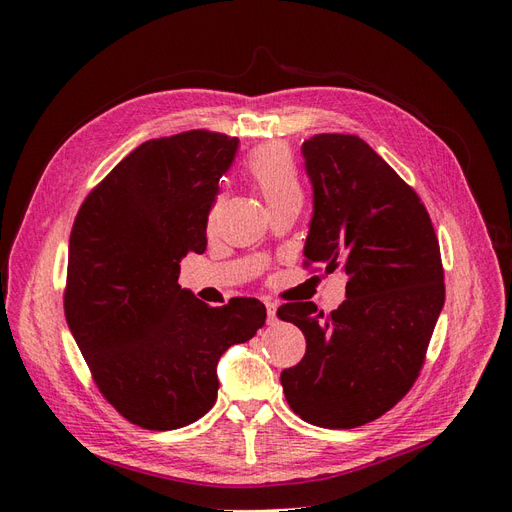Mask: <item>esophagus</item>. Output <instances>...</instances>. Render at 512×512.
Masks as SVG:
<instances>
[{
	"label": "esophagus",
	"mask_w": 512,
	"mask_h": 512,
	"mask_svg": "<svg viewBox=\"0 0 512 512\" xmlns=\"http://www.w3.org/2000/svg\"><path fill=\"white\" fill-rule=\"evenodd\" d=\"M265 305H267V320L273 324L275 320H277V305L273 303V301H265Z\"/></svg>",
	"instance_id": "34e87169"
}]
</instances>
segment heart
<instances>
[{
  "label": "heart",
  "instance_id": "1",
  "mask_svg": "<svg viewBox=\"0 0 512 512\" xmlns=\"http://www.w3.org/2000/svg\"><path fill=\"white\" fill-rule=\"evenodd\" d=\"M245 175L254 181L262 198L267 200V205H275L288 196H299L301 185H299V173L297 164H294L292 153L282 143H269L254 149L250 156H247L245 164ZM220 198H215L211 205L209 220L218 211Z\"/></svg>",
  "mask_w": 512,
  "mask_h": 512
}]
</instances>
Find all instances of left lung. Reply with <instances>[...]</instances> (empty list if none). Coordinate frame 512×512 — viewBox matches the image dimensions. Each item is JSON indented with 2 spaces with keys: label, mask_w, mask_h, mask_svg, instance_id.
I'll use <instances>...</instances> for the list:
<instances>
[{
  "label": "left lung",
  "mask_w": 512,
  "mask_h": 512,
  "mask_svg": "<svg viewBox=\"0 0 512 512\" xmlns=\"http://www.w3.org/2000/svg\"><path fill=\"white\" fill-rule=\"evenodd\" d=\"M303 156L314 185L303 267H339L348 282L331 314L312 301L277 309L307 342L282 386L303 421L354 429L399 404L421 374L444 305L440 243L423 200L363 138L316 134Z\"/></svg>",
  "instance_id": "1"
}]
</instances>
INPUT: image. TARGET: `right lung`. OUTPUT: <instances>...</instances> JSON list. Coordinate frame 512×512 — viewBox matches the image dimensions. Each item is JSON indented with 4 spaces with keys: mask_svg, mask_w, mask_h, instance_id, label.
<instances>
[{
    "mask_svg": "<svg viewBox=\"0 0 512 512\" xmlns=\"http://www.w3.org/2000/svg\"><path fill=\"white\" fill-rule=\"evenodd\" d=\"M237 145L211 130L147 141L87 194L72 224L68 327L102 397L143 429L207 414L220 356L267 320L258 299L211 307L177 284L181 258L207 250V215Z\"/></svg>",
    "mask_w": 512,
    "mask_h": 512,
    "instance_id": "1",
    "label": "right lung"
}]
</instances>
